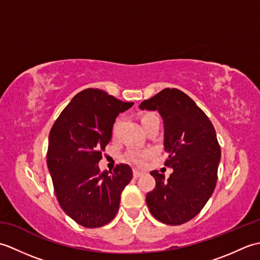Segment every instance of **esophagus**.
Here are the masks:
<instances>
[{
	"mask_svg": "<svg viewBox=\"0 0 260 260\" xmlns=\"http://www.w3.org/2000/svg\"><path fill=\"white\" fill-rule=\"evenodd\" d=\"M142 174H143V173H142V172H140V171H137V170H134V171H133V176H134L135 179L140 178V176H141Z\"/></svg>",
	"mask_w": 260,
	"mask_h": 260,
	"instance_id": "1",
	"label": "esophagus"
}]
</instances>
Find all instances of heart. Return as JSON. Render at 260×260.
<instances>
[{
  "label": "heart",
  "instance_id": "heart-1",
  "mask_svg": "<svg viewBox=\"0 0 260 260\" xmlns=\"http://www.w3.org/2000/svg\"><path fill=\"white\" fill-rule=\"evenodd\" d=\"M156 118V115H154L152 113H145L141 116V124L142 127L146 125L148 121ZM153 156V152L152 151H137V150H132L129 152L126 153V158L131 161L132 163H134L136 165H144L147 158H150Z\"/></svg>",
  "mask_w": 260,
  "mask_h": 260
}]
</instances>
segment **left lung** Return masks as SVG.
Returning a JSON list of instances; mask_svg holds the SVG:
<instances>
[{"label": "left lung", "mask_w": 260, "mask_h": 260, "mask_svg": "<svg viewBox=\"0 0 260 260\" xmlns=\"http://www.w3.org/2000/svg\"><path fill=\"white\" fill-rule=\"evenodd\" d=\"M140 108L161 115L169 154L165 165L173 169L169 179L152 171L156 185L147 193V207L163 223H185L206 206L217 183L221 151L214 127L197 104L175 88H165Z\"/></svg>", "instance_id": "left-lung-1"}]
</instances>
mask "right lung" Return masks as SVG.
Listing matches in <instances>:
<instances>
[{
  "mask_svg": "<svg viewBox=\"0 0 260 260\" xmlns=\"http://www.w3.org/2000/svg\"><path fill=\"white\" fill-rule=\"evenodd\" d=\"M133 105L88 88L71 99L49 134L47 164L54 192L63 211L82 227L112 221L133 178L127 164L117 165L113 173L98 167L116 117Z\"/></svg>",
  "mask_w": 260,
  "mask_h": 260,
  "instance_id": "obj_1",
  "label": "right lung"
}]
</instances>
